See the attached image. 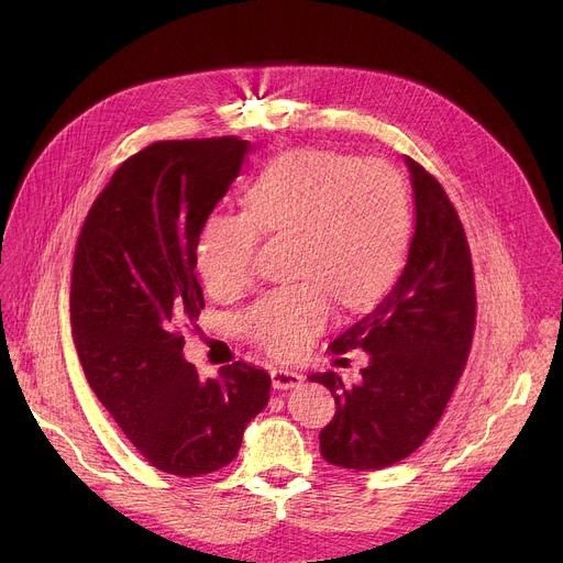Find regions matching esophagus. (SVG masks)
Instances as JSON below:
<instances>
[{"label": "esophagus", "mask_w": 563, "mask_h": 563, "mask_svg": "<svg viewBox=\"0 0 563 563\" xmlns=\"http://www.w3.org/2000/svg\"><path fill=\"white\" fill-rule=\"evenodd\" d=\"M272 383L276 389H289V387H298L302 383V376L294 369L287 367H274L272 369Z\"/></svg>", "instance_id": "esophagus-1"}]
</instances>
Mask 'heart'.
Instances as JSON below:
<instances>
[{
    "mask_svg": "<svg viewBox=\"0 0 563 563\" xmlns=\"http://www.w3.org/2000/svg\"><path fill=\"white\" fill-rule=\"evenodd\" d=\"M245 211L211 216L198 238V269L213 296L256 278L265 233H296L294 274L243 316V334L272 356L305 352L323 332L334 298L345 309L376 300L396 278L410 243L406 183L385 159L294 148L256 176Z\"/></svg>",
    "mask_w": 563,
    "mask_h": 563,
    "instance_id": "heart-1",
    "label": "heart"
}]
</instances>
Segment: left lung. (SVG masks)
Segmentation results:
<instances>
[{"label":"left lung","instance_id":"obj_1","mask_svg":"<svg viewBox=\"0 0 563 563\" xmlns=\"http://www.w3.org/2000/svg\"><path fill=\"white\" fill-rule=\"evenodd\" d=\"M417 224L404 274L391 291L330 347L369 354L356 385L339 374H311L336 404L320 430L332 465L380 470L410 456L439 423L465 369L476 325L470 245L439 180L406 155ZM343 361V358H341Z\"/></svg>","mask_w":563,"mask_h":563}]
</instances>
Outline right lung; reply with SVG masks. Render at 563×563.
<instances>
[{"label":"right lung","instance_id":"right-lung-1","mask_svg":"<svg viewBox=\"0 0 563 563\" xmlns=\"http://www.w3.org/2000/svg\"><path fill=\"white\" fill-rule=\"evenodd\" d=\"M252 144L235 135L159 140L126 157L79 229L70 328L85 376L133 448L157 470L229 465L272 378L243 361L200 378L183 328L205 309L200 231Z\"/></svg>","mask_w":563,"mask_h":563}]
</instances>
